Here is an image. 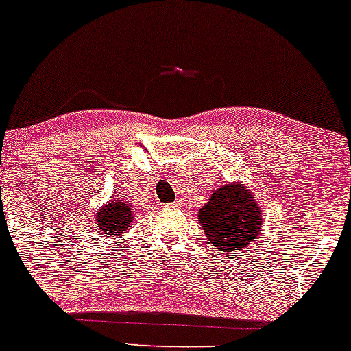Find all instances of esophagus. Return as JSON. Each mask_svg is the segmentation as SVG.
Masks as SVG:
<instances>
[{
    "label": "esophagus",
    "mask_w": 351,
    "mask_h": 351,
    "mask_svg": "<svg viewBox=\"0 0 351 351\" xmlns=\"http://www.w3.org/2000/svg\"><path fill=\"white\" fill-rule=\"evenodd\" d=\"M168 207H170V208H181V207H183V202H181V201H175V202L168 204Z\"/></svg>",
    "instance_id": "1"
}]
</instances>
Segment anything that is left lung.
I'll use <instances>...</instances> for the list:
<instances>
[{
    "mask_svg": "<svg viewBox=\"0 0 351 351\" xmlns=\"http://www.w3.org/2000/svg\"><path fill=\"white\" fill-rule=\"evenodd\" d=\"M199 225L207 241L223 254H237L263 232V210L245 184L220 186L199 208Z\"/></svg>",
    "mask_w": 351,
    "mask_h": 351,
    "instance_id": "1",
    "label": "left lung"
}]
</instances>
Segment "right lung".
Instances as JSON below:
<instances>
[{
    "instance_id": "right-lung-1",
    "label": "right lung",
    "mask_w": 351,
    "mask_h": 351,
    "mask_svg": "<svg viewBox=\"0 0 351 351\" xmlns=\"http://www.w3.org/2000/svg\"><path fill=\"white\" fill-rule=\"evenodd\" d=\"M132 210L134 207H131L128 201H119V199L108 201L95 214L97 227L104 233V237H108V239L124 237L134 219Z\"/></svg>"
}]
</instances>
